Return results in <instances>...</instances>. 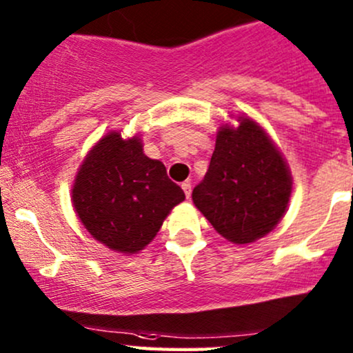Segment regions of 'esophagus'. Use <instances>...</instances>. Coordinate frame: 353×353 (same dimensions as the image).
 <instances>
[{
    "label": "esophagus",
    "mask_w": 353,
    "mask_h": 353,
    "mask_svg": "<svg viewBox=\"0 0 353 353\" xmlns=\"http://www.w3.org/2000/svg\"><path fill=\"white\" fill-rule=\"evenodd\" d=\"M181 188H183L186 198L192 196V183H190V181H185V183H181Z\"/></svg>",
    "instance_id": "34e87169"
}]
</instances>
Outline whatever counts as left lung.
Masks as SVG:
<instances>
[{"instance_id":"obj_1","label":"left lung","mask_w":353,"mask_h":353,"mask_svg":"<svg viewBox=\"0 0 353 353\" xmlns=\"http://www.w3.org/2000/svg\"><path fill=\"white\" fill-rule=\"evenodd\" d=\"M219 127L208 172L193 203L223 238L246 244L266 236L288 210L292 176L263 127L250 117Z\"/></svg>"}]
</instances>
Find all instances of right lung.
<instances>
[{
	"mask_svg": "<svg viewBox=\"0 0 353 353\" xmlns=\"http://www.w3.org/2000/svg\"><path fill=\"white\" fill-rule=\"evenodd\" d=\"M185 200L160 160L148 159L139 137L109 132L79 167L72 205L94 239L135 254L155 238L165 218Z\"/></svg>",
	"mask_w": 353,
	"mask_h": 353,
	"instance_id": "add662e5",
	"label": "right lung"
}]
</instances>
